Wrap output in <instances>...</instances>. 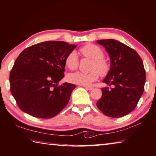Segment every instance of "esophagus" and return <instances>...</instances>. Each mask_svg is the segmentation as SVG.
Instances as JSON below:
<instances>
[{
    "mask_svg": "<svg viewBox=\"0 0 156 156\" xmlns=\"http://www.w3.org/2000/svg\"><path fill=\"white\" fill-rule=\"evenodd\" d=\"M85 87V89H87V90H92L93 89V87H89V86H85L84 87Z\"/></svg>",
    "mask_w": 156,
    "mask_h": 156,
    "instance_id": "esophagus-1",
    "label": "esophagus"
}]
</instances>
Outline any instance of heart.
I'll use <instances>...</instances> for the list:
<instances>
[{"label":"heart","instance_id":"1","mask_svg":"<svg viewBox=\"0 0 156 156\" xmlns=\"http://www.w3.org/2000/svg\"><path fill=\"white\" fill-rule=\"evenodd\" d=\"M81 55L86 58L93 60L89 73L76 72L70 73L67 76V80L69 83L79 84V85H89L93 82L96 81L99 75L101 77H106L108 74L111 66L110 62L104 58L103 50L97 45L88 44L80 48ZM66 66L69 69H76L78 67L79 59L77 53L73 50L67 55L65 59Z\"/></svg>","mask_w":156,"mask_h":156}]
</instances>
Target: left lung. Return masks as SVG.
Segmentation results:
<instances>
[{
  "instance_id": "left-lung-1",
  "label": "left lung",
  "mask_w": 156,
  "mask_h": 156,
  "mask_svg": "<svg viewBox=\"0 0 156 156\" xmlns=\"http://www.w3.org/2000/svg\"><path fill=\"white\" fill-rule=\"evenodd\" d=\"M97 42L108 53L111 68L103 80L109 87L101 89L102 96L96 105L108 117H122L135 108L143 93V62L134 49L120 41L109 39Z\"/></svg>"
}]
</instances>
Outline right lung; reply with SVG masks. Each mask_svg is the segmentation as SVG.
<instances>
[{
    "label": "right lung",
    "instance_id": "obj_1",
    "mask_svg": "<svg viewBox=\"0 0 156 156\" xmlns=\"http://www.w3.org/2000/svg\"><path fill=\"white\" fill-rule=\"evenodd\" d=\"M76 47L61 41H48L24 50L10 72L11 93L22 111L49 119L67 106L73 84L58 83L64 77L65 59Z\"/></svg>",
    "mask_w": 156,
    "mask_h": 156
}]
</instances>
